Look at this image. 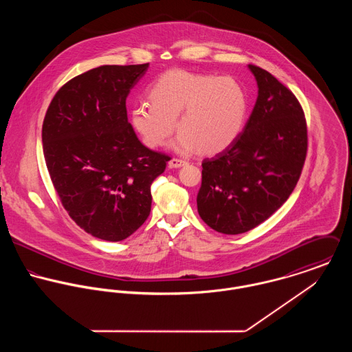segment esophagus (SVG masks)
<instances>
[{"instance_id": "1", "label": "esophagus", "mask_w": 352, "mask_h": 352, "mask_svg": "<svg viewBox=\"0 0 352 352\" xmlns=\"http://www.w3.org/2000/svg\"><path fill=\"white\" fill-rule=\"evenodd\" d=\"M187 164V161L184 160H180V158H172L169 161V166L170 168H180V166H184Z\"/></svg>"}]
</instances>
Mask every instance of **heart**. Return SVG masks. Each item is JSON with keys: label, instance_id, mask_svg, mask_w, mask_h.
<instances>
[{"label": "heart", "instance_id": "1", "mask_svg": "<svg viewBox=\"0 0 352 352\" xmlns=\"http://www.w3.org/2000/svg\"><path fill=\"white\" fill-rule=\"evenodd\" d=\"M148 98L151 105L137 104L130 120L151 149L165 145L176 123L173 151L219 153L237 140L248 113L247 91L230 76L170 70L151 84Z\"/></svg>", "mask_w": 352, "mask_h": 352}]
</instances>
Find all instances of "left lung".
I'll return each instance as SVG.
<instances>
[{"instance_id": "left-lung-1", "label": "left lung", "mask_w": 352, "mask_h": 352, "mask_svg": "<svg viewBox=\"0 0 352 352\" xmlns=\"http://www.w3.org/2000/svg\"><path fill=\"white\" fill-rule=\"evenodd\" d=\"M248 67L258 91L244 131L229 148L201 162L198 212L223 234L251 230L287 201L307 151L297 98L267 70Z\"/></svg>"}]
</instances>
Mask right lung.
<instances>
[{
  "label": "right lung",
  "instance_id": "obj_1",
  "mask_svg": "<svg viewBox=\"0 0 352 352\" xmlns=\"http://www.w3.org/2000/svg\"><path fill=\"white\" fill-rule=\"evenodd\" d=\"M149 63L104 65L66 82L46 112L42 141L51 182L72 219L122 241L149 217L151 186L169 157L138 140L126 99Z\"/></svg>",
  "mask_w": 352,
  "mask_h": 352
}]
</instances>
